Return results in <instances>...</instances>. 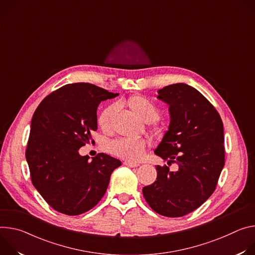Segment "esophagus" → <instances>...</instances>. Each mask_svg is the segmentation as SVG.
I'll use <instances>...</instances> for the list:
<instances>
[{
  "label": "esophagus",
  "instance_id": "34e87169",
  "mask_svg": "<svg viewBox=\"0 0 255 255\" xmlns=\"http://www.w3.org/2000/svg\"><path fill=\"white\" fill-rule=\"evenodd\" d=\"M125 165L128 166V167H131V168H134V167H137L139 164L136 163V162H131V161H125Z\"/></svg>",
  "mask_w": 255,
  "mask_h": 255
}]
</instances>
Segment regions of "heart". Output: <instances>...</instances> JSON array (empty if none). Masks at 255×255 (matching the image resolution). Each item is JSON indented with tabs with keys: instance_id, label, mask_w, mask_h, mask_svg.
<instances>
[{
	"instance_id": "obj_1",
	"label": "heart",
	"mask_w": 255,
	"mask_h": 255,
	"mask_svg": "<svg viewBox=\"0 0 255 255\" xmlns=\"http://www.w3.org/2000/svg\"><path fill=\"white\" fill-rule=\"evenodd\" d=\"M128 108L145 123H153L159 118L157 106L143 96H132L127 102ZM118 111V105L111 104L105 107L98 117V125L103 130L111 128L112 120ZM108 151L128 161H137L143 157L146 150V140L143 138L122 137L108 144Z\"/></svg>"
}]
</instances>
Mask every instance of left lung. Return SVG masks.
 Listing matches in <instances>:
<instances>
[{"label":"left lung","mask_w":255,"mask_h":255,"mask_svg":"<svg viewBox=\"0 0 255 255\" xmlns=\"http://www.w3.org/2000/svg\"><path fill=\"white\" fill-rule=\"evenodd\" d=\"M157 98L169 106L170 124L154 153L178 169L157 165V180L143 194L156 213L177 218L214 192L225 165L224 128L215 107L187 84L169 85L158 90Z\"/></svg>","instance_id":"8db88e82"}]
</instances>
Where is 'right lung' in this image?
<instances>
[{
	"label": "right lung",
	"mask_w": 255,
	"mask_h": 255,
	"mask_svg": "<svg viewBox=\"0 0 255 255\" xmlns=\"http://www.w3.org/2000/svg\"><path fill=\"white\" fill-rule=\"evenodd\" d=\"M118 95L89 83L68 84L36 108L25 156L34 187L55 211L77 216L94 208L122 165L104 153L89 161L78 151L94 142L100 102Z\"/></svg>",
	"instance_id": "add662e5"
}]
</instances>
